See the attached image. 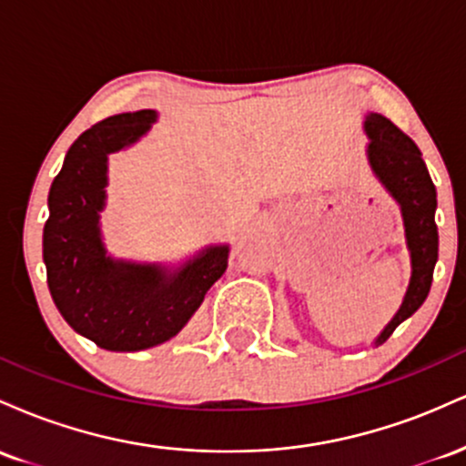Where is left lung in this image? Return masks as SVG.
<instances>
[{"label":"left lung","mask_w":466,"mask_h":466,"mask_svg":"<svg viewBox=\"0 0 466 466\" xmlns=\"http://www.w3.org/2000/svg\"><path fill=\"white\" fill-rule=\"evenodd\" d=\"M368 136L366 157L379 184L399 203L405 228V245L410 251L411 276L399 311L377 335L374 346H381L400 322L414 315L430 293L438 260L436 186L430 177L422 155L414 142L397 129L386 116L370 114L363 120Z\"/></svg>","instance_id":"obj_1"}]
</instances>
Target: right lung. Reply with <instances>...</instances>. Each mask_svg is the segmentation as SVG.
I'll return each instance as SVG.
<instances>
[{
  "label": "right lung",
  "mask_w": 466,
  "mask_h": 466,
  "mask_svg": "<svg viewBox=\"0 0 466 466\" xmlns=\"http://www.w3.org/2000/svg\"><path fill=\"white\" fill-rule=\"evenodd\" d=\"M157 111L117 114L69 147L52 181L44 228L47 287L63 319L105 350L153 349L175 337L228 269L229 245H208L181 265L114 258L100 232L109 155L140 142Z\"/></svg>",
  "instance_id": "1"
}]
</instances>
